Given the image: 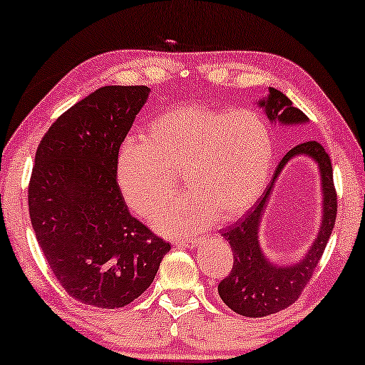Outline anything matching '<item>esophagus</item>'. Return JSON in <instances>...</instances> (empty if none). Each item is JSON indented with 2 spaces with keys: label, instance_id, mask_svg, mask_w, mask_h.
Returning a JSON list of instances; mask_svg holds the SVG:
<instances>
[{
  "label": "esophagus",
  "instance_id": "esophagus-1",
  "mask_svg": "<svg viewBox=\"0 0 365 365\" xmlns=\"http://www.w3.org/2000/svg\"><path fill=\"white\" fill-rule=\"evenodd\" d=\"M202 242V237H197V239H176V246L179 247H196L199 244Z\"/></svg>",
  "mask_w": 365,
  "mask_h": 365
}]
</instances>
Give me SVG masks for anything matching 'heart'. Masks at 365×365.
<instances>
[{
    "instance_id": "b5f03b06",
    "label": "heart",
    "mask_w": 365,
    "mask_h": 365,
    "mask_svg": "<svg viewBox=\"0 0 365 365\" xmlns=\"http://www.w3.org/2000/svg\"><path fill=\"white\" fill-rule=\"evenodd\" d=\"M272 161V133L261 113L189 103L159 114L148 141L123 144L116 181L128 206L146 217L173 197L182 174L189 191L158 211L153 224L164 234H187L219 214L231 221L249 211Z\"/></svg>"
}]
</instances>
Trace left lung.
Wrapping results in <instances>:
<instances>
[{
  "mask_svg": "<svg viewBox=\"0 0 365 365\" xmlns=\"http://www.w3.org/2000/svg\"><path fill=\"white\" fill-rule=\"evenodd\" d=\"M269 121L282 124L307 123V116L301 109L294 106L291 99L279 89L269 88L267 94L259 101ZM309 155L319 164L322 169L324 204L322 232L307 257L301 263L289 268H279L269 263L260 251L257 241L258 222L263 207L267 205L273 182L289 158L296 155ZM337 216V192L334 186L332 164L326 149L317 141H304L294 146L277 164L272 181L266 191L257 199V202L249 209L246 216L234 222L222 232V236L231 244L234 264L231 272L219 282L217 292L224 304L234 312L246 317H264L276 314L294 304L301 296L309 279L312 277L329 237L336 224Z\"/></svg>",
  "mask_w": 365,
  "mask_h": 365,
  "instance_id": "1",
  "label": "left lung"
}]
</instances>
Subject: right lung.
<instances>
[{
    "label": "right lung",
    "mask_w": 365,
    "mask_h": 365,
    "mask_svg": "<svg viewBox=\"0 0 365 365\" xmlns=\"http://www.w3.org/2000/svg\"><path fill=\"white\" fill-rule=\"evenodd\" d=\"M148 94V86L99 88L63 113L36 149L33 231L58 282L88 306L133 302L171 249L131 216L116 181L119 148Z\"/></svg>",
    "instance_id": "right-lung-1"
}]
</instances>
